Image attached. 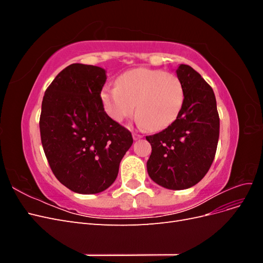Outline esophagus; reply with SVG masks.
Returning <instances> with one entry per match:
<instances>
[{
    "instance_id": "obj_1",
    "label": "esophagus",
    "mask_w": 263,
    "mask_h": 263,
    "mask_svg": "<svg viewBox=\"0 0 263 263\" xmlns=\"http://www.w3.org/2000/svg\"><path fill=\"white\" fill-rule=\"evenodd\" d=\"M133 138H134V140H138V139L142 138V135L137 134V133H133Z\"/></svg>"
}]
</instances>
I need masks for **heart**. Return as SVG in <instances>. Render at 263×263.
Segmentation results:
<instances>
[{"instance_id":"obj_1","label":"heart","mask_w":263,"mask_h":263,"mask_svg":"<svg viewBox=\"0 0 263 263\" xmlns=\"http://www.w3.org/2000/svg\"><path fill=\"white\" fill-rule=\"evenodd\" d=\"M105 112L117 123L135 113L138 123L150 130H161L178 118L184 89L178 76L162 70L136 68L117 79L116 86L101 93Z\"/></svg>"}]
</instances>
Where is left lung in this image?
<instances>
[{
	"label": "left lung",
	"mask_w": 263,
	"mask_h": 263,
	"mask_svg": "<svg viewBox=\"0 0 263 263\" xmlns=\"http://www.w3.org/2000/svg\"><path fill=\"white\" fill-rule=\"evenodd\" d=\"M177 76L184 89V103L170 126L146 137L151 145L147 171L162 187L185 190L211 168L218 144L219 116L214 91L200 73L180 65Z\"/></svg>",
	"instance_id": "obj_1"
}]
</instances>
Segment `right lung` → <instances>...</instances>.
Returning a JSON list of instances; mask_svg holds the SVG:
<instances>
[{"instance_id": "add662e5", "label": "right lung", "mask_w": 263, "mask_h": 263, "mask_svg": "<svg viewBox=\"0 0 263 263\" xmlns=\"http://www.w3.org/2000/svg\"><path fill=\"white\" fill-rule=\"evenodd\" d=\"M106 71L72 63L46 90L39 119L42 144L54 177L69 190L97 194L113 184L133 145L128 129L104 110Z\"/></svg>"}]
</instances>
